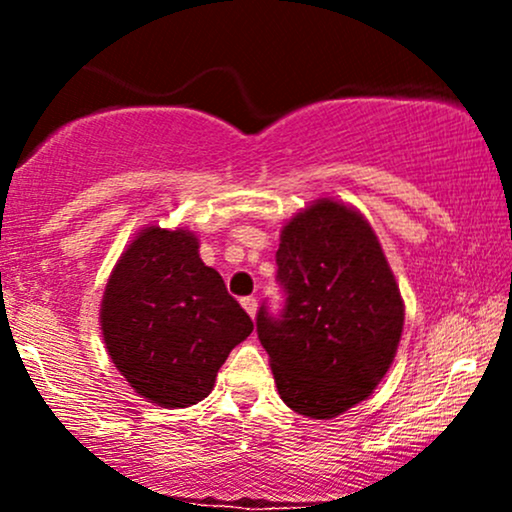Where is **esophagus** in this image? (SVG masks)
Returning a JSON list of instances; mask_svg holds the SVG:
<instances>
[{"label": "esophagus", "instance_id": "1", "mask_svg": "<svg viewBox=\"0 0 512 512\" xmlns=\"http://www.w3.org/2000/svg\"><path fill=\"white\" fill-rule=\"evenodd\" d=\"M243 308H245V313H248L252 320H255V315H257V298H252V296H248V298H243Z\"/></svg>", "mask_w": 512, "mask_h": 512}]
</instances>
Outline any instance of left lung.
<instances>
[{
  "label": "left lung",
  "instance_id": "1",
  "mask_svg": "<svg viewBox=\"0 0 512 512\" xmlns=\"http://www.w3.org/2000/svg\"><path fill=\"white\" fill-rule=\"evenodd\" d=\"M284 313H257L286 407L334 419L368 399L392 366L404 301L380 240L361 211L332 197L298 211L276 250Z\"/></svg>",
  "mask_w": 512,
  "mask_h": 512
}]
</instances>
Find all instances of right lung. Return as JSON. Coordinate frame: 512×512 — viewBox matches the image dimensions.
<instances>
[{
	"instance_id": "obj_1",
	"label": "right lung",
	"mask_w": 512,
	"mask_h": 512,
	"mask_svg": "<svg viewBox=\"0 0 512 512\" xmlns=\"http://www.w3.org/2000/svg\"><path fill=\"white\" fill-rule=\"evenodd\" d=\"M105 349L137 395L166 409L202 402L252 320L185 228L146 226L117 260L101 303Z\"/></svg>"
}]
</instances>
